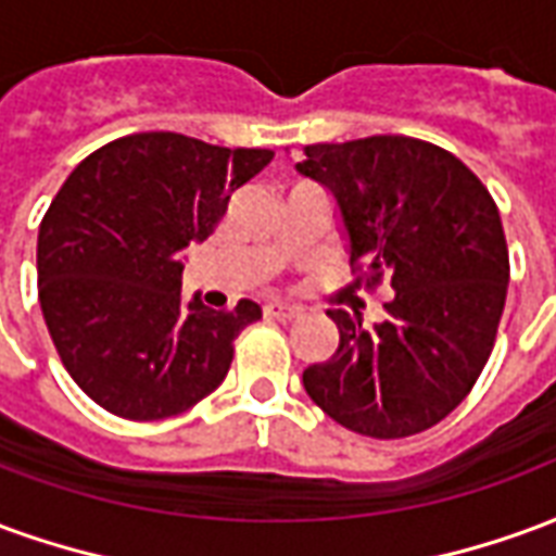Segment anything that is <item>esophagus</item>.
<instances>
[{
    "label": "esophagus",
    "instance_id": "obj_1",
    "mask_svg": "<svg viewBox=\"0 0 556 556\" xmlns=\"http://www.w3.org/2000/svg\"><path fill=\"white\" fill-rule=\"evenodd\" d=\"M265 315L267 318H277V321H294V318H301V309L289 306V303H267Z\"/></svg>",
    "mask_w": 556,
    "mask_h": 556
}]
</instances>
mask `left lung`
<instances>
[{
    "label": "left lung",
    "instance_id": "1",
    "mask_svg": "<svg viewBox=\"0 0 556 556\" xmlns=\"http://www.w3.org/2000/svg\"><path fill=\"white\" fill-rule=\"evenodd\" d=\"M298 172L337 199L357 286L390 277L381 325L330 309L339 349L303 387L339 426L390 441L431 429L477 384L501 325L509 250L491 193L414 137L303 148Z\"/></svg>",
    "mask_w": 556,
    "mask_h": 556
}]
</instances>
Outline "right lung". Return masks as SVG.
I'll list each match as a JSON object with an SVG mask.
<instances>
[{"mask_svg": "<svg viewBox=\"0 0 556 556\" xmlns=\"http://www.w3.org/2000/svg\"><path fill=\"white\" fill-rule=\"evenodd\" d=\"M274 160L181 134H130L67 175L38 229V301L59 357L115 417L166 419L214 393L262 306L184 303V250Z\"/></svg>", "mask_w": 556, "mask_h": 556, "instance_id": "add662e5", "label": "right lung"}]
</instances>
